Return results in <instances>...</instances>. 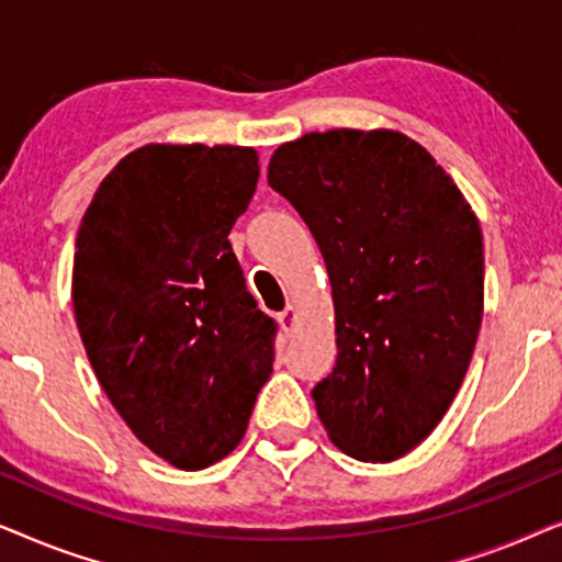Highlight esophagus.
Segmentation results:
<instances>
[{
	"label": "esophagus",
	"instance_id": "obj_1",
	"mask_svg": "<svg viewBox=\"0 0 562 562\" xmlns=\"http://www.w3.org/2000/svg\"><path fill=\"white\" fill-rule=\"evenodd\" d=\"M296 319H299V314H296L294 306H286V310L279 312V325H281V329H283V333H286V335L294 333Z\"/></svg>",
	"mask_w": 562,
	"mask_h": 562
}]
</instances>
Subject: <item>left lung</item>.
I'll return each instance as SVG.
<instances>
[{
  "instance_id": "obj_1",
  "label": "left lung",
  "mask_w": 562,
  "mask_h": 562,
  "mask_svg": "<svg viewBox=\"0 0 562 562\" xmlns=\"http://www.w3.org/2000/svg\"><path fill=\"white\" fill-rule=\"evenodd\" d=\"M268 183L325 258L337 360L312 389L345 456L391 463L440 425L483 319V235L442 166L398 130L306 133L273 150Z\"/></svg>"
}]
</instances>
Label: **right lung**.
Wrapping results in <instances>:
<instances>
[{
	"instance_id": "obj_1",
	"label": "right lung",
	"mask_w": 562,
	"mask_h": 562,
	"mask_svg": "<svg viewBox=\"0 0 562 562\" xmlns=\"http://www.w3.org/2000/svg\"><path fill=\"white\" fill-rule=\"evenodd\" d=\"M258 173L256 148L148 143L104 176L76 235L74 317L97 381L181 471L240 445L273 371L276 325L227 240Z\"/></svg>"
}]
</instances>
